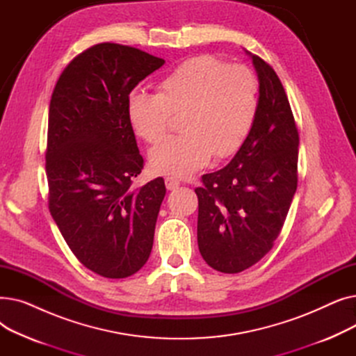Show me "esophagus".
<instances>
[{
	"instance_id": "1",
	"label": "esophagus",
	"mask_w": 356,
	"mask_h": 356,
	"mask_svg": "<svg viewBox=\"0 0 356 356\" xmlns=\"http://www.w3.org/2000/svg\"><path fill=\"white\" fill-rule=\"evenodd\" d=\"M164 183H165L167 191H175V189H177L179 186H180V181L177 179H175V177H165Z\"/></svg>"
}]
</instances>
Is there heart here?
<instances>
[{
    "label": "heart",
    "mask_w": 356,
    "mask_h": 356,
    "mask_svg": "<svg viewBox=\"0 0 356 356\" xmlns=\"http://www.w3.org/2000/svg\"><path fill=\"white\" fill-rule=\"evenodd\" d=\"M258 109V81L242 65H227L202 54L184 60L159 82L156 95L134 89L127 98V117L145 143L161 140L180 117L181 136L165 138L149 152L157 175L186 177L212 156L227 159L248 137Z\"/></svg>",
    "instance_id": "heart-1"
}]
</instances>
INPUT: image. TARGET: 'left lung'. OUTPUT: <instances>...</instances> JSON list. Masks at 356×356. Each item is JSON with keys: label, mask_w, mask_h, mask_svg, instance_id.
Returning a JSON list of instances; mask_svg holds the SVG:
<instances>
[{"label": "left lung", "mask_w": 356, "mask_h": 356, "mask_svg": "<svg viewBox=\"0 0 356 356\" xmlns=\"http://www.w3.org/2000/svg\"><path fill=\"white\" fill-rule=\"evenodd\" d=\"M251 58L259 81L252 128L231 163L203 175L195 189L199 251L227 274L250 268L273 248L298 177V131L286 90L267 62Z\"/></svg>", "instance_id": "1"}]
</instances>
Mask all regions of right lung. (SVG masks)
<instances>
[{
	"mask_svg": "<svg viewBox=\"0 0 356 356\" xmlns=\"http://www.w3.org/2000/svg\"><path fill=\"white\" fill-rule=\"evenodd\" d=\"M164 60L140 49L99 43L62 72L49 108V211L66 244L106 278L136 274L153 248L161 177L133 189L144 159L127 117V98Z\"/></svg>",
	"mask_w": 356,
	"mask_h": 356,
	"instance_id": "obj_1",
	"label": "right lung"
}]
</instances>
